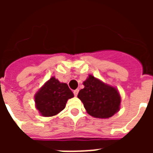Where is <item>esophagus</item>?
<instances>
[{"label": "esophagus", "instance_id": "1", "mask_svg": "<svg viewBox=\"0 0 153 153\" xmlns=\"http://www.w3.org/2000/svg\"><path fill=\"white\" fill-rule=\"evenodd\" d=\"M78 93H79V90H75L74 91V96H76H76H77V94H78Z\"/></svg>", "mask_w": 153, "mask_h": 153}]
</instances>
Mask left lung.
Wrapping results in <instances>:
<instances>
[{"instance_id": "1", "label": "left lung", "mask_w": 153, "mask_h": 153, "mask_svg": "<svg viewBox=\"0 0 153 153\" xmlns=\"http://www.w3.org/2000/svg\"><path fill=\"white\" fill-rule=\"evenodd\" d=\"M77 97L82 101L86 112L96 118L106 119L113 117L120 110L121 97L115 87L89 75L83 82Z\"/></svg>"}]
</instances>
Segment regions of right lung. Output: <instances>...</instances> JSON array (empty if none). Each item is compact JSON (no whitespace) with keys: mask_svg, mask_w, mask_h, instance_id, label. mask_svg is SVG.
I'll list each match as a JSON object with an SVG mask.
<instances>
[{"mask_svg":"<svg viewBox=\"0 0 153 153\" xmlns=\"http://www.w3.org/2000/svg\"><path fill=\"white\" fill-rule=\"evenodd\" d=\"M74 93L67 83L51 77L36 93V107L44 117H53L62 111Z\"/></svg>","mask_w":153,"mask_h":153,"instance_id":"1","label":"right lung"}]
</instances>
